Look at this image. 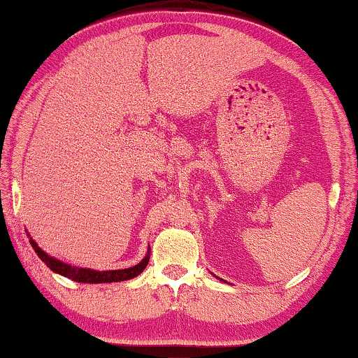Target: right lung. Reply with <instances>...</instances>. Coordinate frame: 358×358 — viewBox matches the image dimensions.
<instances>
[{"label": "right lung", "instance_id": "1", "mask_svg": "<svg viewBox=\"0 0 358 358\" xmlns=\"http://www.w3.org/2000/svg\"><path fill=\"white\" fill-rule=\"evenodd\" d=\"M30 245L35 250V253L38 255V258L43 261L45 264L48 266L50 269L55 271V273L64 275V278L73 279L76 282H83V284H100V282H122L133 279L136 275L143 273L145 266L149 263V255L141 261L139 264L133 266V268L128 269H118V271H94V269H84V268H74L71 264L62 263V261L52 258L45 253L43 250H40V246L35 243L34 240H30Z\"/></svg>", "mask_w": 358, "mask_h": 358}]
</instances>
